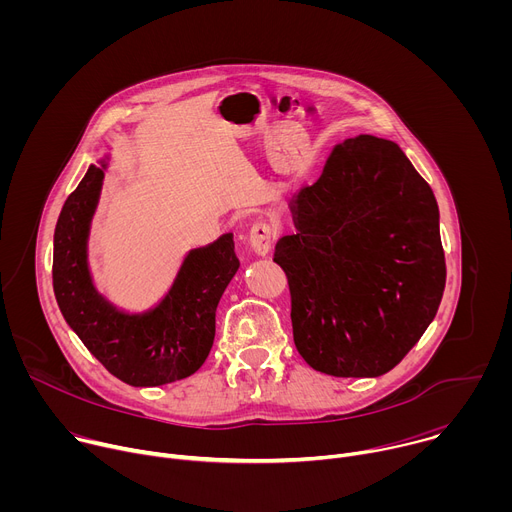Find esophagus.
Instances as JSON below:
<instances>
[{
  "label": "esophagus",
  "mask_w": 512,
  "mask_h": 512,
  "mask_svg": "<svg viewBox=\"0 0 512 512\" xmlns=\"http://www.w3.org/2000/svg\"><path fill=\"white\" fill-rule=\"evenodd\" d=\"M249 245L257 255H267L273 245V227L267 223H255L249 231Z\"/></svg>",
  "instance_id": "1"
}]
</instances>
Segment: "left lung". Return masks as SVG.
Masks as SVG:
<instances>
[{
  "label": "left lung",
  "instance_id": "8db88e82",
  "mask_svg": "<svg viewBox=\"0 0 512 512\" xmlns=\"http://www.w3.org/2000/svg\"><path fill=\"white\" fill-rule=\"evenodd\" d=\"M291 214L298 231L277 241L273 261L287 275L298 352L332 377L389 373L446 287L429 184L395 141L356 135L334 145Z\"/></svg>",
  "mask_w": 512,
  "mask_h": 512
}]
</instances>
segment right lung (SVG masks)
<instances>
[{
  "mask_svg": "<svg viewBox=\"0 0 512 512\" xmlns=\"http://www.w3.org/2000/svg\"><path fill=\"white\" fill-rule=\"evenodd\" d=\"M111 156L89 166L58 216L52 283L58 308L89 352L131 387H160L194 375L214 342V316L239 269L233 233L190 249L150 310L125 312L93 283L89 235Z\"/></svg>",
  "mask_w": 512,
  "mask_h": 512,
  "instance_id": "right-lung-1",
  "label": "right lung"
}]
</instances>
